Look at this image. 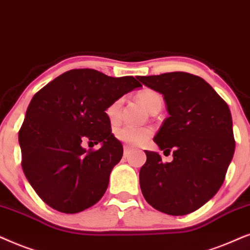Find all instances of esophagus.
<instances>
[{
  "instance_id": "esophagus-1",
  "label": "esophagus",
  "mask_w": 250,
  "mask_h": 250,
  "mask_svg": "<svg viewBox=\"0 0 250 250\" xmlns=\"http://www.w3.org/2000/svg\"><path fill=\"white\" fill-rule=\"evenodd\" d=\"M130 146H128V145H125V158H127V156L129 155V153H130Z\"/></svg>"
}]
</instances>
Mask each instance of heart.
Here are the masks:
<instances>
[{
  "label": "heart",
  "instance_id": "b5f03b06",
  "mask_svg": "<svg viewBox=\"0 0 250 250\" xmlns=\"http://www.w3.org/2000/svg\"><path fill=\"white\" fill-rule=\"evenodd\" d=\"M138 99L142 102V104L152 112L159 105H162V97L158 92L151 89H145L138 94ZM122 101L116 99L111 105L106 108V114L111 122H116L119 120L120 107H121ZM153 134V130L148 127H132V125H122L116 129L115 136L120 141L125 143V144L132 146H139L145 144L148 141Z\"/></svg>",
  "mask_w": 250,
  "mask_h": 250
}]
</instances>
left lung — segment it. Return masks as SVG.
<instances>
[{
  "instance_id": "left-lung-1",
  "label": "left lung",
  "mask_w": 250,
  "mask_h": 250,
  "mask_svg": "<svg viewBox=\"0 0 250 250\" xmlns=\"http://www.w3.org/2000/svg\"><path fill=\"white\" fill-rule=\"evenodd\" d=\"M137 79L164 95L169 116L154 142L174 156L164 162L158 153L145 151L142 193L156 210L189 214L210 200L224 182L235 148L231 112L200 76L170 72Z\"/></svg>"
}]
</instances>
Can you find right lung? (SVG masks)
Here are the masks:
<instances>
[{
  "instance_id": "obj_1",
  "label": "right lung",
  "mask_w": 250,
  "mask_h": 250,
  "mask_svg": "<svg viewBox=\"0 0 250 250\" xmlns=\"http://www.w3.org/2000/svg\"><path fill=\"white\" fill-rule=\"evenodd\" d=\"M138 86L134 76L112 78L80 68L62 73L34 95L19 145L26 178L46 205L75 214L101 200L123 154L105 111ZM84 140L101 142L102 147L83 149Z\"/></svg>"
}]
</instances>
